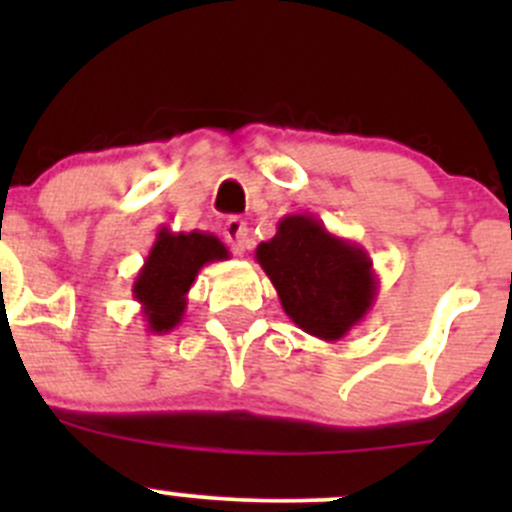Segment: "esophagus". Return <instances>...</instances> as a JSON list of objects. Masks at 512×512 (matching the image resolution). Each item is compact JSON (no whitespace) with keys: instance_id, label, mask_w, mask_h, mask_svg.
I'll return each mask as SVG.
<instances>
[{"instance_id":"1","label":"esophagus","mask_w":512,"mask_h":512,"mask_svg":"<svg viewBox=\"0 0 512 512\" xmlns=\"http://www.w3.org/2000/svg\"><path fill=\"white\" fill-rule=\"evenodd\" d=\"M223 235H225V242L232 247V252L235 255H242V252L250 247V235H247V225L242 223L240 218H230L223 227Z\"/></svg>"}]
</instances>
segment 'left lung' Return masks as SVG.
Segmentation results:
<instances>
[{"instance_id":"obj_1","label":"left lung","mask_w":512,"mask_h":512,"mask_svg":"<svg viewBox=\"0 0 512 512\" xmlns=\"http://www.w3.org/2000/svg\"><path fill=\"white\" fill-rule=\"evenodd\" d=\"M255 260L275 285L287 317L324 342L347 337L379 294L369 252L307 213L282 218L275 237L257 245Z\"/></svg>"}]
</instances>
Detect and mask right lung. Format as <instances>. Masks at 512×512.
Masks as SVG:
<instances>
[{
	"mask_svg": "<svg viewBox=\"0 0 512 512\" xmlns=\"http://www.w3.org/2000/svg\"><path fill=\"white\" fill-rule=\"evenodd\" d=\"M230 257L227 247L208 232H170L160 227L156 242L133 282V297L151 334H168L183 322L188 292L210 262Z\"/></svg>",
	"mask_w": 512,
	"mask_h": 512,
	"instance_id": "obj_1",
	"label": "right lung"
}]
</instances>
